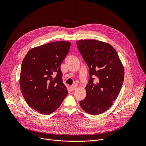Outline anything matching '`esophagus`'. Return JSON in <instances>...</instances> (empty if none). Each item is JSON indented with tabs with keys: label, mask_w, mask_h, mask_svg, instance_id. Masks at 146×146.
Masks as SVG:
<instances>
[{
	"label": "esophagus",
	"mask_w": 146,
	"mask_h": 146,
	"mask_svg": "<svg viewBox=\"0 0 146 146\" xmlns=\"http://www.w3.org/2000/svg\"><path fill=\"white\" fill-rule=\"evenodd\" d=\"M70 88H71V90L72 91H74V90H76V85H71V87H70Z\"/></svg>",
	"instance_id": "obj_1"
}]
</instances>
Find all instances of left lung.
I'll return each mask as SVG.
<instances>
[{
  "label": "left lung",
  "instance_id": "obj_1",
  "mask_svg": "<svg viewBox=\"0 0 146 146\" xmlns=\"http://www.w3.org/2000/svg\"><path fill=\"white\" fill-rule=\"evenodd\" d=\"M76 44L90 75L86 97L80 105L86 112L99 115L110 108L117 97L124 82V67L116 50L108 43L90 39Z\"/></svg>",
  "mask_w": 146,
  "mask_h": 146
}]
</instances>
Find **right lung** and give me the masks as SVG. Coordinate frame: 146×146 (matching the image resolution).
I'll return each instance as SVG.
<instances>
[{
  "instance_id": "add662e5",
  "label": "right lung",
  "mask_w": 146,
  "mask_h": 146,
  "mask_svg": "<svg viewBox=\"0 0 146 146\" xmlns=\"http://www.w3.org/2000/svg\"><path fill=\"white\" fill-rule=\"evenodd\" d=\"M70 45V42L60 41L34 48L22 61V94L28 105L42 114L56 110L68 94L60 67Z\"/></svg>"
}]
</instances>
